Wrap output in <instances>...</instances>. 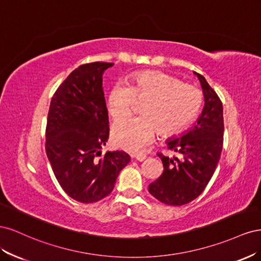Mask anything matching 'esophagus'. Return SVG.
<instances>
[{
    "mask_svg": "<svg viewBox=\"0 0 261 261\" xmlns=\"http://www.w3.org/2000/svg\"><path fill=\"white\" fill-rule=\"evenodd\" d=\"M132 156H133V158H135V159H136L137 161H139V162L144 161V160L146 159V155H145V154H143V153H139V154H133Z\"/></svg>",
    "mask_w": 261,
    "mask_h": 261,
    "instance_id": "esophagus-1",
    "label": "esophagus"
}]
</instances>
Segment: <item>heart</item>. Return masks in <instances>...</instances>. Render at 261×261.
Here are the masks:
<instances>
[{
    "label": "heart",
    "instance_id": "heart-1",
    "mask_svg": "<svg viewBox=\"0 0 261 261\" xmlns=\"http://www.w3.org/2000/svg\"><path fill=\"white\" fill-rule=\"evenodd\" d=\"M137 101H145L141 115L116 122L112 127L113 143L127 151L144 150L156 132L174 135L184 130L199 114L203 96L197 87L161 72H144L130 85L115 84L108 98V111L115 121L127 117Z\"/></svg>",
    "mask_w": 261,
    "mask_h": 261
}]
</instances>
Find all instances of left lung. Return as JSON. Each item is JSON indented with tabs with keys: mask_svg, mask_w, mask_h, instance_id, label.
<instances>
[{
	"mask_svg": "<svg viewBox=\"0 0 261 261\" xmlns=\"http://www.w3.org/2000/svg\"><path fill=\"white\" fill-rule=\"evenodd\" d=\"M198 77L204 106L194 127L167 140L169 149L183 160L158 154L163 163L161 176L149 185V193L169 206H183L196 199L206 188L220 160L223 146V107L206 78Z\"/></svg>",
	"mask_w": 261,
	"mask_h": 261,
	"instance_id": "left-lung-1",
	"label": "left lung"
}]
</instances>
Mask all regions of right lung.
<instances>
[{
    "mask_svg": "<svg viewBox=\"0 0 261 261\" xmlns=\"http://www.w3.org/2000/svg\"><path fill=\"white\" fill-rule=\"evenodd\" d=\"M113 63L81 65L62 83L51 100L45 151L53 173L73 199L90 203L111 194L130 161L124 151L101 148L109 138V116L102 76Z\"/></svg>",
    "mask_w": 261,
    "mask_h": 261,
    "instance_id": "add662e5",
    "label": "right lung"
}]
</instances>
